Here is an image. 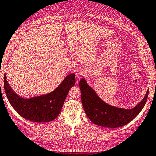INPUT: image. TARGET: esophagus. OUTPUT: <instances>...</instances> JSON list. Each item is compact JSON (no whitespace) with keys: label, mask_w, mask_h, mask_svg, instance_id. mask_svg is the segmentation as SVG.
Wrapping results in <instances>:
<instances>
[{"label":"esophagus","mask_w":156,"mask_h":156,"mask_svg":"<svg viewBox=\"0 0 156 156\" xmlns=\"http://www.w3.org/2000/svg\"><path fill=\"white\" fill-rule=\"evenodd\" d=\"M77 74L80 75V76L84 75L85 74V71L84 69H78L77 71Z\"/></svg>","instance_id":"34e87169"}]
</instances>
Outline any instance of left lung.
<instances>
[{
  "mask_svg": "<svg viewBox=\"0 0 156 156\" xmlns=\"http://www.w3.org/2000/svg\"><path fill=\"white\" fill-rule=\"evenodd\" d=\"M79 88L82 105L87 117L94 124L108 128L122 127L134 119L146 105L149 93L148 89L138 105L131 109H125L113 107L102 101L84 78L79 81Z\"/></svg>",
  "mask_w": 156,
  "mask_h": 156,
  "instance_id": "8db88e82",
  "label": "left lung"
}]
</instances>
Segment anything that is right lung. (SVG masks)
I'll list each match as a JSON object with an SVG mask.
<instances>
[{
    "instance_id": "add662e5",
    "label": "right lung",
    "mask_w": 156,
    "mask_h": 156,
    "mask_svg": "<svg viewBox=\"0 0 156 156\" xmlns=\"http://www.w3.org/2000/svg\"><path fill=\"white\" fill-rule=\"evenodd\" d=\"M75 83V74L68 75L52 92L30 98L19 97L4 77V87L12 107L24 119L35 122H47L58 116L69 89Z\"/></svg>"
}]
</instances>
